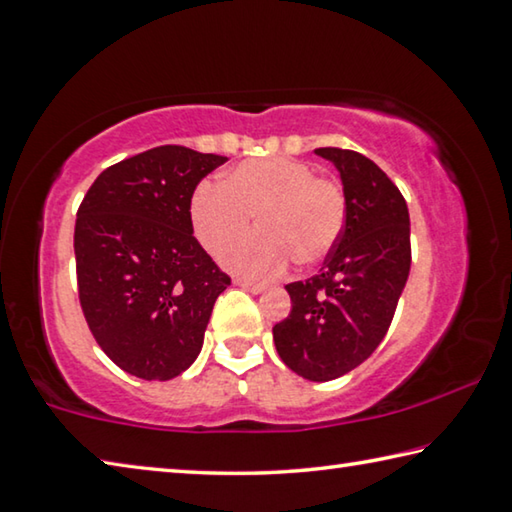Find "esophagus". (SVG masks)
<instances>
[{
    "instance_id": "obj_1",
    "label": "esophagus",
    "mask_w": 512,
    "mask_h": 512,
    "mask_svg": "<svg viewBox=\"0 0 512 512\" xmlns=\"http://www.w3.org/2000/svg\"><path fill=\"white\" fill-rule=\"evenodd\" d=\"M235 284H237V287H241V289L250 291V293H262L264 291V284L250 282V280H246V277H235Z\"/></svg>"
}]
</instances>
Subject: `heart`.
<instances>
[{
    "label": "heart",
    "mask_w": 512,
    "mask_h": 512,
    "mask_svg": "<svg viewBox=\"0 0 512 512\" xmlns=\"http://www.w3.org/2000/svg\"><path fill=\"white\" fill-rule=\"evenodd\" d=\"M253 214L262 228L225 250L223 262L253 280H273L293 259L311 266L332 253L345 225V194L307 162L259 158L237 164L223 185H198L189 203L196 237L210 253L237 239Z\"/></svg>",
    "instance_id": "obj_1"
}]
</instances>
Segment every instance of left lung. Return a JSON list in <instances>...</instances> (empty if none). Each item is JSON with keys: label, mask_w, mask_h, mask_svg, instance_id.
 Segmentation results:
<instances>
[{"label": "left lung", "mask_w": 512, "mask_h": 512, "mask_svg": "<svg viewBox=\"0 0 512 512\" xmlns=\"http://www.w3.org/2000/svg\"><path fill=\"white\" fill-rule=\"evenodd\" d=\"M343 180L345 225L320 273L287 284L291 314L273 327L280 359L309 381L366 361L384 339L411 271L409 207L366 155L316 149Z\"/></svg>", "instance_id": "1"}]
</instances>
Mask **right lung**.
I'll return each mask as SVG.
<instances>
[{
  "mask_svg": "<svg viewBox=\"0 0 512 512\" xmlns=\"http://www.w3.org/2000/svg\"><path fill=\"white\" fill-rule=\"evenodd\" d=\"M225 160L155 146L101 171L76 212L83 316L110 361L135 377L167 381L192 366L228 289L189 216L196 185Z\"/></svg>",
  "mask_w": 512,
  "mask_h": 512,
  "instance_id": "add662e5",
  "label": "right lung"
}]
</instances>
